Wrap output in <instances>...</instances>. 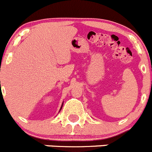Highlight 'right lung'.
<instances>
[{"label": "right lung", "instance_id": "obj_1", "mask_svg": "<svg viewBox=\"0 0 152 152\" xmlns=\"http://www.w3.org/2000/svg\"><path fill=\"white\" fill-rule=\"evenodd\" d=\"M62 105H63V104H62ZM62 105H61V109H60V110H61V107H62Z\"/></svg>", "mask_w": 152, "mask_h": 152}]
</instances>
